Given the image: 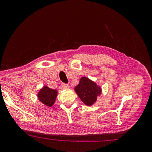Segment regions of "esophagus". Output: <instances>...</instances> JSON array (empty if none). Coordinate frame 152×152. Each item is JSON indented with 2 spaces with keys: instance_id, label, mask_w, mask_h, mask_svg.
Instances as JSON below:
<instances>
[{
  "instance_id": "34e87169",
  "label": "esophagus",
  "mask_w": 152,
  "mask_h": 152,
  "mask_svg": "<svg viewBox=\"0 0 152 152\" xmlns=\"http://www.w3.org/2000/svg\"><path fill=\"white\" fill-rule=\"evenodd\" d=\"M62 88L64 90H67L69 88V86H68V84H62Z\"/></svg>"
}]
</instances>
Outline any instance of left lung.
Listing matches in <instances>:
<instances>
[{"mask_svg": "<svg viewBox=\"0 0 152 152\" xmlns=\"http://www.w3.org/2000/svg\"><path fill=\"white\" fill-rule=\"evenodd\" d=\"M74 90L80 100L88 106H92L102 92L100 86L86 77H82Z\"/></svg>", "mask_w": 152, "mask_h": 152, "instance_id": "left-lung-1", "label": "left lung"}]
</instances>
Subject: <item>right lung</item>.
Instances as JSON below:
<instances>
[{"instance_id": "right-lung-1", "label": "right lung", "mask_w": 152, "mask_h": 152, "mask_svg": "<svg viewBox=\"0 0 152 152\" xmlns=\"http://www.w3.org/2000/svg\"><path fill=\"white\" fill-rule=\"evenodd\" d=\"M58 94V91L52 90L45 86L38 92V98L43 104L48 107H52L55 102Z\"/></svg>"}]
</instances>
